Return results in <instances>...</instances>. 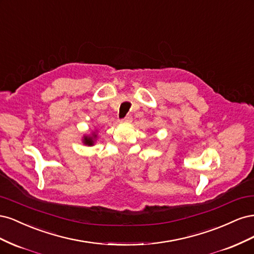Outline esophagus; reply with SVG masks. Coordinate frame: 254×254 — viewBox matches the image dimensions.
<instances>
[{
	"label": "esophagus",
	"mask_w": 254,
	"mask_h": 254,
	"mask_svg": "<svg viewBox=\"0 0 254 254\" xmlns=\"http://www.w3.org/2000/svg\"><path fill=\"white\" fill-rule=\"evenodd\" d=\"M131 122H132V118L130 117V115H128V117H126L125 119H123L121 121V123H124V124H129V123H131Z\"/></svg>",
	"instance_id": "1"
}]
</instances>
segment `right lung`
Masks as SVG:
<instances>
[{"label":"right lung","mask_w":254,"mask_h":254,"mask_svg":"<svg viewBox=\"0 0 254 254\" xmlns=\"http://www.w3.org/2000/svg\"><path fill=\"white\" fill-rule=\"evenodd\" d=\"M97 140V130L92 131L90 134H84L82 136V143L86 146H93Z\"/></svg>","instance_id":"right-lung-1"}]
</instances>
